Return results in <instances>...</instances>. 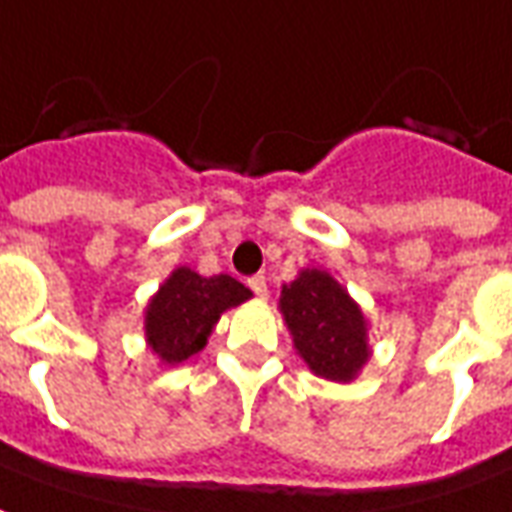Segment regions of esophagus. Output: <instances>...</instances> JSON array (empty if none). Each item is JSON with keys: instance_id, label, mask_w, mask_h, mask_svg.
<instances>
[{"instance_id": "esophagus-1", "label": "esophagus", "mask_w": 512, "mask_h": 512, "mask_svg": "<svg viewBox=\"0 0 512 512\" xmlns=\"http://www.w3.org/2000/svg\"><path fill=\"white\" fill-rule=\"evenodd\" d=\"M248 286H251V292L256 294V297H264V294H267V278H264V275H253V278H248Z\"/></svg>"}]
</instances>
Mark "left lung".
<instances>
[{
	"label": "left lung",
	"mask_w": 512,
	"mask_h": 512,
	"mask_svg": "<svg viewBox=\"0 0 512 512\" xmlns=\"http://www.w3.org/2000/svg\"><path fill=\"white\" fill-rule=\"evenodd\" d=\"M283 319L313 374L349 382L368 360L365 319L352 297L322 270H305L281 292Z\"/></svg>",
	"instance_id": "8db88e82"
}]
</instances>
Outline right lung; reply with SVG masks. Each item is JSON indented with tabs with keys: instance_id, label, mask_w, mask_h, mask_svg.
<instances>
[{
	"instance_id": "obj_1",
	"label": "right lung",
	"mask_w": 512,
	"mask_h": 512,
	"mask_svg": "<svg viewBox=\"0 0 512 512\" xmlns=\"http://www.w3.org/2000/svg\"><path fill=\"white\" fill-rule=\"evenodd\" d=\"M248 297L251 289H245L231 275L201 278L199 272L179 267L147 308V338L152 352L166 365L188 360L190 354L204 349L220 313Z\"/></svg>"
}]
</instances>
